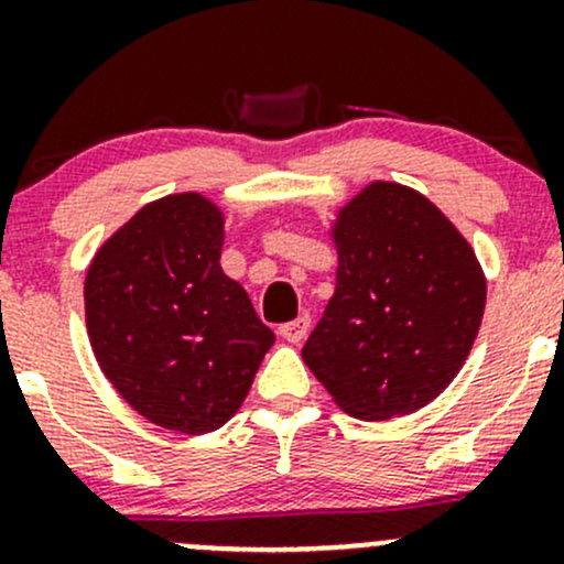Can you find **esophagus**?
I'll list each match as a JSON object with an SVG mask.
<instances>
[{"label": "esophagus", "mask_w": 564, "mask_h": 564, "mask_svg": "<svg viewBox=\"0 0 564 564\" xmlns=\"http://www.w3.org/2000/svg\"><path fill=\"white\" fill-rule=\"evenodd\" d=\"M308 325H312V319H308V314H301V317L293 319V323H284V325H282L280 336L284 338V341L299 344V341H304V338H306Z\"/></svg>", "instance_id": "esophagus-1"}]
</instances>
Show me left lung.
Returning <instances> with one entry per match:
<instances>
[{
    "mask_svg": "<svg viewBox=\"0 0 564 564\" xmlns=\"http://www.w3.org/2000/svg\"><path fill=\"white\" fill-rule=\"evenodd\" d=\"M330 236L336 293L304 362L357 420L411 414L468 360L487 304L481 263L430 198L381 180L338 209Z\"/></svg>",
    "mask_w": 564,
    "mask_h": 564,
    "instance_id": "obj_1",
    "label": "left lung"
}]
</instances>
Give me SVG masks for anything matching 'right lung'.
<instances>
[{"label": "right lung", "instance_id": "1", "mask_svg": "<svg viewBox=\"0 0 564 564\" xmlns=\"http://www.w3.org/2000/svg\"><path fill=\"white\" fill-rule=\"evenodd\" d=\"M223 226L202 193L163 196L99 247L86 274L99 368L137 414L185 435L231 420L274 344L220 269Z\"/></svg>", "mask_w": 564, "mask_h": 564}]
</instances>
